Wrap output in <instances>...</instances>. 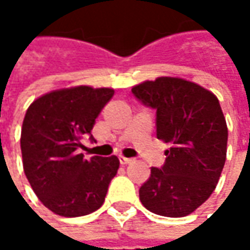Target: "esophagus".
<instances>
[{"label":"esophagus","instance_id":"1","mask_svg":"<svg viewBox=\"0 0 250 250\" xmlns=\"http://www.w3.org/2000/svg\"><path fill=\"white\" fill-rule=\"evenodd\" d=\"M133 161V159H129V157H124V156H120V163L121 164H130Z\"/></svg>","mask_w":250,"mask_h":250}]
</instances>
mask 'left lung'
Masks as SVG:
<instances>
[{"label": "left lung", "mask_w": 250, "mask_h": 250, "mask_svg": "<svg viewBox=\"0 0 250 250\" xmlns=\"http://www.w3.org/2000/svg\"><path fill=\"white\" fill-rule=\"evenodd\" d=\"M156 110L157 139L171 145L161 168L140 187L142 205L166 217H184L214 192L226 164V118L211 91L178 78H159L132 89Z\"/></svg>", "instance_id": "1"}]
</instances>
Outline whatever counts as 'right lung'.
<instances>
[{"label": "right lung", "instance_id": "obj_1", "mask_svg": "<svg viewBox=\"0 0 250 250\" xmlns=\"http://www.w3.org/2000/svg\"><path fill=\"white\" fill-rule=\"evenodd\" d=\"M112 89L76 86L47 93L26 111L21 149L26 178L47 208L63 217L90 214L100 208L111 179L117 175V156L84 159L81 139L89 135Z\"/></svg>", "mask_w": 250, "mask_h": 250}]
</instances>
